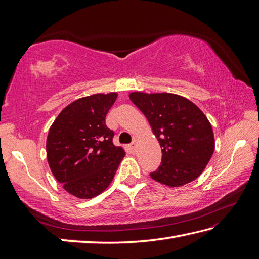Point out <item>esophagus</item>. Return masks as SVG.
<instances>
[{
  "label": "esophagus",
  "instance_id": "1",
  "mask_svg": "<svg viewBox=\"0 0 259 259\" xmlns=\"http://www.w3.org/2000/svg\"><path fill=\"white\" fill-rule=\"evenodd\" d=\"M136 147H137V140L135 139V140H133V142H131V144L129 145V148H130L131 151H135Z\"/></svg>",
  "mask_w": 259,
  "mask_h": 259
}]
</instances>
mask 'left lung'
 I'll return each instance as SVG.
<instances>
[{"instance_id": "8db88e82", "label": "left lung", "mask_w": 259, "mask_h": 259, "mask_svg": "<svg viewBox=\"0 0 259 259\" xmlns=\"http://www.w3.org/2000/svg\"><path fill=\"white\" fill-rule=\"evenodd\" d=\"M130 100L146 115L162 148L151 178L180 187L200 176L214 149L211 124L196 104L174 93L133 92Z\"/></svg>"}]
</instances>
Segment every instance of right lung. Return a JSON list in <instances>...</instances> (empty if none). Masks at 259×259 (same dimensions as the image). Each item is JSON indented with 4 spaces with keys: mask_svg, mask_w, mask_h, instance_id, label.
<instances>
[{
    "mask_svg": "<svg viewBox=\"0 0 259 259\" xmlns=\"http://www.w3.org/2000/svg\"><path fill=\"white\" fill-rule=\"evenodd\" d=\"M117 93L92 95L65 107L47 139V158L54 177L81 199L98 196L111 183L124 150L113 145L106 115Z\"/></svg>",
    "mask_w": 259,
    "mask_h": 259,
    "instance_id": "add662e5",
    "label": "right lung"
}]
</instances>
